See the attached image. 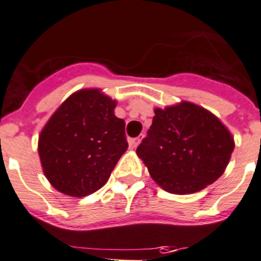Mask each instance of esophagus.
Wrapping results in <instances>:
<instances>
[{
    "mask_svg": "<svg viewBox=\"0 0 261 261\" xmlns=\"http://www.w3.org/2000/svg\"><path fill=\"white\" fill-rule=\"evenodd\" d=\"M141 142V138L137 137V138H133L132 141H130V145H132V147H137L138 145H140Z\"/></svg>",
    "mask_w": 261,
    "mask_h": 261,
    "instance_id": "1",
    "label": "esophagus"
}]
</instances>
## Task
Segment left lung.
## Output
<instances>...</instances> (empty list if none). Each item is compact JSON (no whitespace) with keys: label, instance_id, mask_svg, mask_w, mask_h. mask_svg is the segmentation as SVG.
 <instances>
[{"label":"left lung","instance_id":"left-lung-1","mask_svg":"<svg viewBox=\"0 0 261 261\" xmlns=\"http://www.w3.org/2000/svg\"><path fill=\"white\" fill-rule=\"evenodd\" d=\"M234 141L224 124L192 102L155 109L137 155L166 192H198L224 173Z\"/></svg>","mask_w":261,"mask_h":261}]
</instances>
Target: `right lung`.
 I'll return each mask as SVG.
<instances>
[{
	"label": "right lung",
	"mask_w": 261,
	"mask_h": 261,
	"mask_svg": "<svg viewBox=\"0 0 261 261\" xmlns=\"http://www.w3.org/2000/svg\"><path fill=\"white\" fill-rule=\"evenodd\" d=\"M116 101L100 89L69 96L42 129L38 153L52 187L73 197L100 190L128 148Z\"/></svg>",
	"instance_id": "right-lung-1"
}]
</instances>
